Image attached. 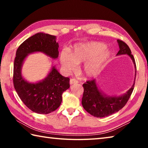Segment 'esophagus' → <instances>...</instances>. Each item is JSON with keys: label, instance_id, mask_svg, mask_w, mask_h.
Returning <instances> with one entry per match:
<instances>
[{"label": "esophagus", "instance_id": "obj_1", "mask_svg": "<svg viewBox=\"0 0 148 148\" xmlns=\"http://www.w3.org/2000/svg\"><path fill=\"white\" fill-rule=\"evenodd\" d=\"M78 83V82H77V80L74 79V78H71L70 79V84L71 85H73V84H76Z\"/></svg>", "mask_w": 148, "mask_h": 148}]
</instances>
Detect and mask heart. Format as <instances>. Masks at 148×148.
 Returning a JSON list of instances; mask_svg holds the SVG:
<instances>
[{
  "label": "heart",
  "instance_id": "b5f03b06",
  "mask_svg": "<svg viewBox=\"0 0 148 148\" xmlns=\"http://www.w3.org/2000/svg\"><path fill=\"white\" fill-rule=\"evenodd\" d=\"M110 56V52L106 44L91 42L75 45L71 54L66 51H62L60 61L62 68L68 72H74L77 64L86 62L84 66V74L91 77L99 73Z\"/></svg>",
  "mask_w": 148,
  "mask_h": 148
}]
</instances>
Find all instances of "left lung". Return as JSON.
Segmentation results:
<instances>
[{
	"label": "left lung",
	"mask_w": 148,
	"mask_h": 148,
	"mask_svg": "<svg viewBox=\"0 0 148 148\" xmlns=\"http://www.w3.org/2000/svg\"><path fill=\"white\" fill-rule=\"evenodd\" d=\"M117 42L119 46L117 56L128 55L132 59L136 69V62L129 47L121 40H117ZM83 87L84 91L82 104L84 108L95 117H104L116 113L125 106L133 91L134 83L126 93L119 97H110L102 93L97 87L95 79L87 81L83 84Z\"/></svg>",
	"instance_id": "left-lung-1"
}]
</instances>
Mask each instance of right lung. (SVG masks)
Returning <instances> with one entry per match:
<instances>
[{
  "label": "right lung",
  "mask_w": 148,
  "mask_h": 148,
  "mask_svg": "<svg viewBox=\"0 0 148 148\" xmlns=\"http://www.w3.org/2000/svg\"><path fill=\"white\" fill-rule=\"evenodd\" d=\"M56 39V36L43 32L34 34L20 45L14 59V88L25 106L37 114H47L58 108L62 92L70 87V78L62 76L53 66L44 80L29 83L21 76V67L26 57L34 52H42L52 59L57 58L59 44Z\"/></svg>",
  "instance_id": "add662e5"
}]
</instances>
